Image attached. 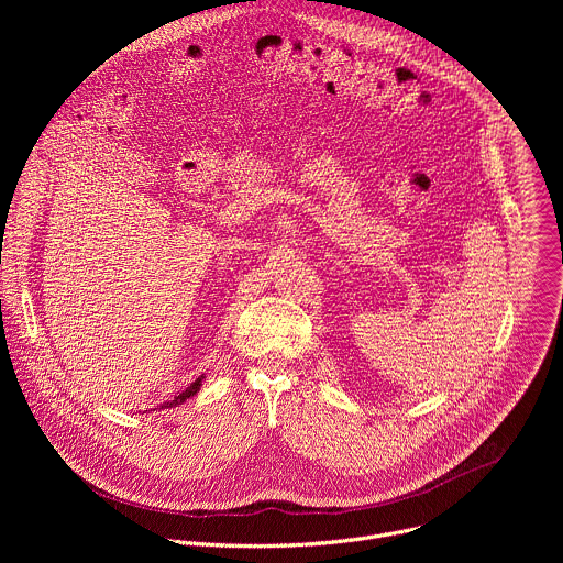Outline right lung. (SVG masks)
<instances>
[{
  "label": "right lung",
  "instance_id": "right-lung-1",
  "mask_svg": "<svg viewBox=\"0 0 563 563\" xmlns=\"http://www.w3.org/2000/svg\"><path fill=\"white\" fill-rule=\"evenodd\" d=\"M202 380H205V374L202 376H198L183 394H178L174 400H172V404H165V406H159V408H178V406H183L185 404V400L187 398H191L194 394H198L200 391V387H202Z\"/></svg>",
  "mask_w": 563,
  "mask_h": 563
}]
</instances>
